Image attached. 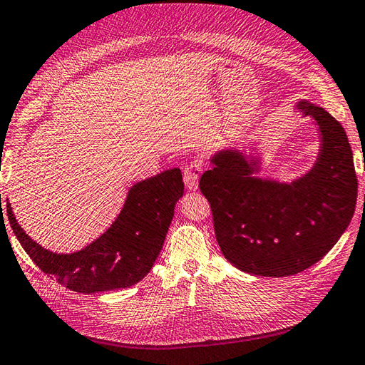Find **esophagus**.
I'll list each match as a JSON object with an SVG mask.
<instances>
[{"label": "esophagus", "mask_w": 365, "mask_h": 365, "mask_svg": "<svg viewBox=\"0 0 365 365\" xmlns=\"http://www.w3.org/2000/svg\"><path fill=\"white\" fill-rule=\"evenodd\" d=\"M199 175H200V165L197 162L188 163L183 169V180L188 191H196L199 186Z\"/></svg>", "instance_id": "esophagus-1"}]
</instances>
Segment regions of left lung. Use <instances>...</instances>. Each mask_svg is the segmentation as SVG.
I'll return each instance as SVG.
<instances>
[{"mask_svg":"<svg viewBox=\"0 0 365 365\" xmlns=\"http://www.w3.org/2000/svg\"><path fill=\"white\" fill-rule=\"evenodd\" d=\"M294 108L317 125L319 152L307 173L287 182L261 177L262 157L227 146L200 177L222 255L250 275L308 269L334 247L354 213L358 179L344 127L308 99Z\"/></svg>","mask_w":365,"mask_h":365,"instance_id":"left-lung-1","label":"left lung"}]
</instances>
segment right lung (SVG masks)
Listing matches in <instances>:
<instances>
[{"mask_svg":"<svg viewBox=\"0 0 365 365\" xmlns=\"http://www.w3.org/2000/svg\"><path fill=\"white\" fill-rule=\"evenodd\" d=\"M182 196L179 168L133 183L112 225L99 238L73 253H56L41 247L16 222L7 199L6 210L16 240L45 274L68 289L95 294L133 286L149 274Z\"/></svg>","mask_w":365,"mask_h":365,"instance_id":"right-lung-1","label":"right lung"}]
</instances>
